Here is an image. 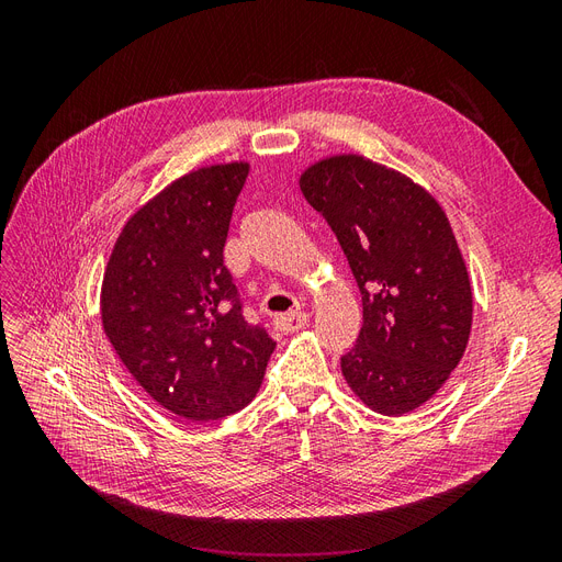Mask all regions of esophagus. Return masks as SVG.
<instances>
[{
    "instance_id": "1",
    "label": "esophagus",
    "mask_w": 562,
    "mask_h": 562,
    "mask_svg": "<svg viewBox=\"0 0 562 562\" xmlns=\"http://www.w3.org/2000/svg\"><path fill=\"white\" fill-rule=\"evenodd\" d=\"M277 328L283 333H295L300 328H304L310 323V314L307 312H293V314H283L277 316Z\"/></svg>"
}]
</instances>
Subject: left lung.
Instances as JSON below:
<instances>
[{
	"mask_svg": "<svg viewBox=\"0 0 562 562\" xmlns=\"http://www.w3.org/2000/svg\"><path fill=\"white\" fill-rule=\"evenodd\" d=\"M326 217L363 300V328L342 375L370 411H417L462 361L471 335L469 271L440 203L394 168L326 157L300 176Z\"/></svg>",
	"mask_w": 562,
	"mask_h": 562,
	"instance_id": "obj_1",
	"label": "left lung"
}]
</instances>
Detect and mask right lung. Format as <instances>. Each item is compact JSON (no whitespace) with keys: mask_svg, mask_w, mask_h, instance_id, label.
Segmentation results:
<instances>
[{"mask_svg":"<svg viewBox=\"0 0 562 562\" xmlns=\"http://www.w3.org/2000/svg\"><path fill=\"white\" fill-rule=\"evenodd\" d=\"M246 161L201 166L135 211L100 291L103 330L147 396L190 422L246 407L277 342L241 312L225 241Z\"/></svg>","mask_w":562,"mask_h":562,"instance_id":"obj_1","label":"right lung"}]
</instances>
